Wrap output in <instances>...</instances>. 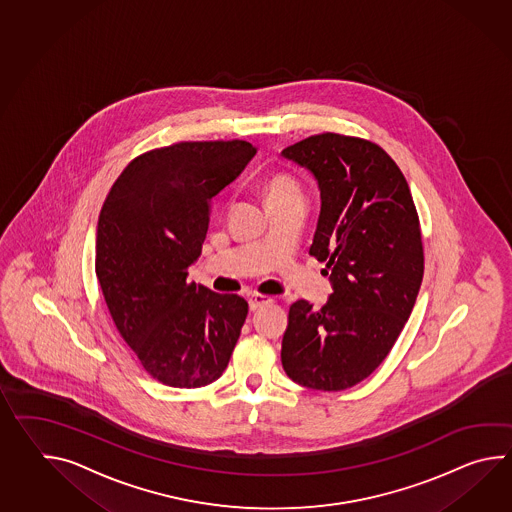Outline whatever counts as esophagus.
Returning a JSON list of instances; mask_svg holds the SVG:
<instances>
[{"label":"esophagus","instance_id":"34e87169","mask_svg":"<svg viewBox=\"0 0 512 512\" xmlns=\"http://www.w3.org/2000/svg\"><path fill=\"white\" fill-rule=\"evenodd\" d=\"M272 301V297L262 296V294H251L250 308L251 310H257V308L264 307V305H270Z\"/></svg>","mask_w":512,"mask_h":512}]
</instances>
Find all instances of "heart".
Listing matches in <instances>:
<instances>
[{
	"label": "heart",
	"instance_id": "heart-1",
	"mask_svg": "<svg viewBox=\"0 0 512 512\" xmlns=\"http://www.w3.org/2000/svg\"><path fill=\"white\" fill-rule=\"evenodd\" d=\"M301 191L297 183L288 178V176H273L268 187H266V200L268 202H277V200H286V198H299Z\"/></svg>",
	"mask_w": 512,
	"mask_h": 512
}]
</instances>
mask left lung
Masks as SVG:
<instances>
[{
	"mask_svg": "<svg viewBox=\"0 0 512 512\" xmlns=\"http://www.w3.org/2000/svg\"><path fill=\"white\" fill-rule=\"evenodd\" d=\"M281 154L318 182L308 253L327 262L332 284L318 310L305 299L290 307L281 362L299 386L341 391L386 360L413 310L424 273L419 216L397 163L371 141L327 132Z\"/></svg>",
	"mask_w": 512,
	"mask_h": 512,
	"instance_id": "1",
	"label": "left lung"
}]
</instances>
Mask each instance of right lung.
<instances>
[{"instance_id": "1", "label": "right lung", "mask_w": 512, "mask_h": 512, "mask_svg": "<svg viewBox=\"0 0 512 512\" xmlns=\"http://www.w3.org/2000/svg\"><path fill=\"white\" fill-rule=\"evenodd\" d=\"M246 141H194L134 159L104 200L95 273L123 340L148 375L202 387L228 367L246 299L187 283L202 255L211 200L246 169Z\"/></svg>"}]
</instances>
